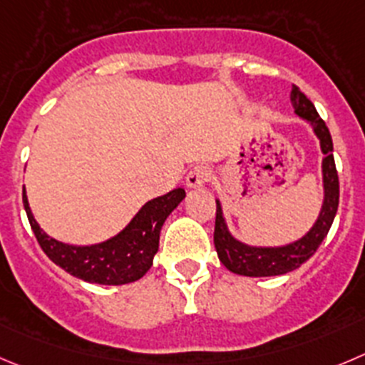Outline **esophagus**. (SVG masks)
<instances>
[{
  "label": "esophagus",
  "mask_w": 365,
  "mask_h": 365,
  "mask_svg": "<svg viewBox=\"0 0 365 365\" xmlns=\"http://www.w3.org/2000/svg\"><path fill=\"white\" fill-rule=\"evenodd\" d=\"M210 177L211 172L207 166L197 165L186 175V185H188V188H200V186H204L210 180Z\"/></svg>",
  "instance_id": "34e87169"
}]
</instances>
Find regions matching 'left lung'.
I'll return each instance as SVG.
<instances>
[{
  "label": "left lung",
  "instance_id": "obj_1",
  "mask_svg": "<svg viewBox=\"0 0 365 365\" xmlns=\"http://www.w3.org/2000/svg\"><path fill=\"white\" fill-rule=\"evenodd\" d=\"M290 102H292L297 116L307 120L314 127V133L317 134L319 141H321V150L324 154V159H322L324 202H322V210L319 213L317 222L301 240L289 245H281V247H251V245L242 244L231 237L224 217H222L220 202L217 200V218H215L213 235L215 249H217L220 262L231 272L240 274V276H279V274H287L303 265L308 258L315 255L319 245L326 238L336 215V207H339V175H336L335 159H333V141L328 127L315 110L314 103L307 98V95L297 86H292Z\"/></svg>",
  "mask_w": 365,
  "mask_h": 365
}]
</instances>
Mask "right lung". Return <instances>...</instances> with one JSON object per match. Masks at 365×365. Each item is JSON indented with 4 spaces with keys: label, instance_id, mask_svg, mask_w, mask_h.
Returning <instances> with one entry per match:
<instances>
[{
    "label": "right lung",
    "instance_id": "right-lung-1",
    "mask_svg": "<svg viewBox=\"0 0 365 365\" xmlns=\"http://www.w3.org/2000/svg\"><path fill=\"white\" fill-rule=\"evenodd\" d=\"M185 197V190L177 188L166 195L148 200L116 237L102 244L78 247L48 237L34 218L26 192L23 190L24 211L34 235L48 258L71 276L98 284L133 283L147 274L154 262V255L158 252L163 224Z\"/></svg>",
    "mask_w": 365,
    "mask_h": 365
}]
</instances>
